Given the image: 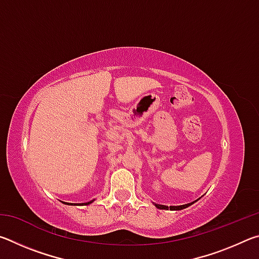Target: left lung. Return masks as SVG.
<instances>
[{
	"label": "left lung",
	"mask_w": 259,
	"mask_h": 259,
	"mask_svg": "<svg viewBox=\"0 0 259 259\" xmlns=\"http://www.w3.org/2000/svg\"><path fill=\"white\" fill-rule=\"evenodd\" d=\"M195 202V201H194ZM194 202H191V203H187V204H183V205H170V207H168V205H163V204H156V203H154V205L156 208H159V209H170V210H182V209H185V208H187V207H190L191 204H193Z\"/></svg>",
	"instance_id": "8db88e82"
}]
</instances>
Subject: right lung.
I'll return each instance as SVG.
<instances>
[{"label": "right lung", "mask_w": 259, "mask_h": 259, "mask_svg": "<svg viewBox=\"0 0 259 259\" xmlns=\"http://www.w3.org/2000/svg\"><path fill=\"white\" fill-rule=\"evenodd\" d=\"M94 201V200H93ZM93 201H90V202H87V203H84L85 205H88V204H90L91 202H93ZM63 203H65V204H69V205H73V203H67V202H63Z\"/></svg>", "instance_id": "1"}]
</instances>
